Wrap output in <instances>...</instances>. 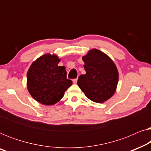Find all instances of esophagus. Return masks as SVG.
I'll use <instances>...</instances> for the list:
<instances>
[{
  "label": "esophagus",
  "instance_id": "34e87169",
  "mask_svg": "<svg viewBox=\"0 0 151 151\" xmlns=\"http://www.w3.org/2000/svg\"><path fill=\"white\" fill-rule=\"evenodd\" d=\"M77 81H78V78H75V79L73 80V82L74 84L77 83Z\"/></svg>",
  "mask_w": 151,
  "mask_h": 151
}]
</instances>
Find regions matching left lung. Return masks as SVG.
Segmentation results:
<instances>
[{
  "label": "left lung",
  "instance_id": "left-lung-1",
  "mask_svg": "<svg viewBox=\"0 0 151 151\" xmlns=\"http://www.w3.org/2000/svg\"><path fill=\"white\" fill-rule=\"evenodd\" d=\"M86 74L79 76L78 85L93 102L102 103L112 97L118 82L116 66L108 55L92 49L82 57Z\"/></svg>",
  "mask_w": 151,
  "mask_h": 151
}]
</instances>
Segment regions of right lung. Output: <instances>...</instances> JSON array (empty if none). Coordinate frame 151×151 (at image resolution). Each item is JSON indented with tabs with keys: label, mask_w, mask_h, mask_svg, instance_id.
Listing matches in <instances>:
<instances>
[{
	"label": "right lung",
	"mask_w": 151,
	"mask_h": 151,
	"mask_svg": "<svg viewBox=\"0 0 151 151\" xmlns=\"http://www.w3.org/2000/svg\"><path fill=\"white\" fill-rule=\"evenodd\" d=\"M57 55L45 54L32 64L27 71V88L36 101L53 105L63 98L72 81L67 78L64 66H58Z\"/></svg>",
	"instance_id": "1"
}]
</instances>
